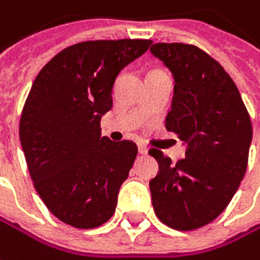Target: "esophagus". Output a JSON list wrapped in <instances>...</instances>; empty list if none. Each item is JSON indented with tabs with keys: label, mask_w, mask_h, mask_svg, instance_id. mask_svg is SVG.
I'll return each instance as SVG.
<instances>
[{
	"label": "esophagus",
	"mask_w": 260,
	"mask_h": 260,
	"mask_svg": "<svg viewBox=\"0 0 260 260\" xmlns=\"http://www.w3.org/2000/svg\"><path fill=\"white\" fill-rule=\"evenodd\" d=\"M138 152L141 154H147V152H149V147L144 144V143H138Z\"/></svg>",
	"instance_id": "esophagus-1"
}]
</instances>
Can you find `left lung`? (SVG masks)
Listing matches in <instances>:
<instances>
[{"instance_id":"left-lung-1","label":"left lung","mask_w":260,"mask_h":260,"mask_svg":"<svg viewBox=\"0 0 260 260\" xmlns=\"http://www.w3.org/2000/svg\"><path fill=\"white\" fill-rule=\"evenodd\" d=\"M150 52L174 76L165 126L187 144L176 165L157 149L150 180L157 219L177 231L213 222L231 202L247 170L251 120L234 80L208 53L192 44L156 43Z\"/></svg>"}]
</instances>
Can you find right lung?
I'll return each instance as SVG.
<instances>
[{"label":"right lung","instance_id":"1","mask_svg":"<svg viewBox=\"0 0 260 260\" xmlns=\"http://www.w3.org/2000/svg\"><path fill=\"white\" fill-rule=\"evenodd\" d=\"M152 40H95L60 50L38 73L22 110L19 137L34 187L49 211L77 229L98 228L138 153L134 141L101 137L117 74Z\"/></svg>","mask_w":260,"mask_h":260}]
</instances>
